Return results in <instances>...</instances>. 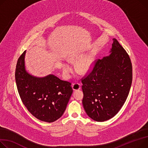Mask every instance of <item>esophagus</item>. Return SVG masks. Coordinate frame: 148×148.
Returning a JSON list of instances; mask_svg holds the SVG:
<instances>
[{"mask_svg":"<svg viewBox=\"0 0 148 148\" xmlns=\"http://www.w3.org/2000/svg\"><path fill=\"white\" fill-rule=\"evenodd\" d=\"M72 87L74 90H79L81 88V84L80 83H74L72 84Z\"/></svg>","mask_w":148,"mask_h":148,"instance_id":"obj_1","label":"esophagus"}]
</instances>
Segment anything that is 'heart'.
<instances>
[{"label":"heart","instance_id":"1","mask_svg":"<svg viewBox=\"0 0 148 148\" xmlns=\"http://www.w3.org/2000/svg\"><path fill=\"white\" fill-rule=\"evenodd\" d=\"M82 57L81 54L74 53L70 56L69 60L71 62H75L78 60L77 63V69L80 73L86 74L92 70L93 66V59L91 56ZM62 70L64 74L67 76H70V74L73 70L71 65L70 63L65 62L62 65Z\"/></svg>","mask_w":148,"mask_h":148}]
</instances>
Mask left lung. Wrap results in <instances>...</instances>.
<instances>
[{
  "label": "left lung",
  "mask_w": 148,
  "mask_h": 148,
  "mask_svg": "<svg viewBox=\"0 0 148 148\" xmlns=\"http://www.w3.org/2000/svg\"><path fill=\"white\" fill-rule=\"evenodd\" d=\"M110 53L95 61L91 72L82 78L84 109L88 116L98 122L110 120L119 112L132 83L130 58L115 38Z\"/></svg>",
  "instance_id": "1"
}]
</instances>
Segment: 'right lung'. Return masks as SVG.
<instances>
[{"instance_id":"right-lung-1","label":"right lung","mask_w":148,"mask_h":148,"mask_svg":"<svg viewBox=\"0 0 148 148\" xmlns=\"http://www.w3.org/2000/svg\"><path fill=\"white\" fill-rule=\"evenodd\" d=\"M25 51L18 58L15 81L21 101L36 119L52 123L63 115L73 93L71 83L50 74L39 78L25 70Z\"/></svg>"}]
</instances>
